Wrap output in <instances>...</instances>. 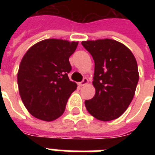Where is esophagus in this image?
<instances>
[{"instance_id": "esophagus-1", "label": "esophagus", "mask_w": 155, "mask_h": 155, "mask_svg": "<svg viewBox=\"0 0 155 155\" xmlns=\"http://www.w3.org/2000/svg\"><path fill=\"white\" fill-rule=\"evenodd\" d=\"M87 83H88V80H87V78H84L82 81L80 83V86H84L85 84H87Z\"/></svg>"}]
</instances>
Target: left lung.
<instances>
[{"label":"left lung","mask_w":155,"mask_h":155,"mask_svg":"<svg viewBox=\"0 0 155 155\" xmlns=\"http://www.w3.org/2000/svg\"><path fill=\"white\" fill-rule=\"evenodd\" d=\"M83 47L95 62L93 98L85 101L87 112L108 121L122 115L134 96L139 75L137 61L129 48L113 39L84 41Z\"/></svg>","instance_id":"8db88e82"}]
</instances>
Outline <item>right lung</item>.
<instances>
[{
    "mask_svg": "<svg viewBox=\"0 0 155 155\" xmlns=\"http://www.w3.org/2000/svg\"><path fill=\"white\" fill-rule=\"evenodd\" d=\"M78 42L46 39L30 47L20 63L18 84L21 98L35 117L51 121L65 110L71 94L77 87L68 78L70 56Z\"/></svg>",
    "mask_w": 155,
    "mask_h": 155,
    "instance_id": "right-lung-1",
    "label": "right lung"
}]
</instances>
